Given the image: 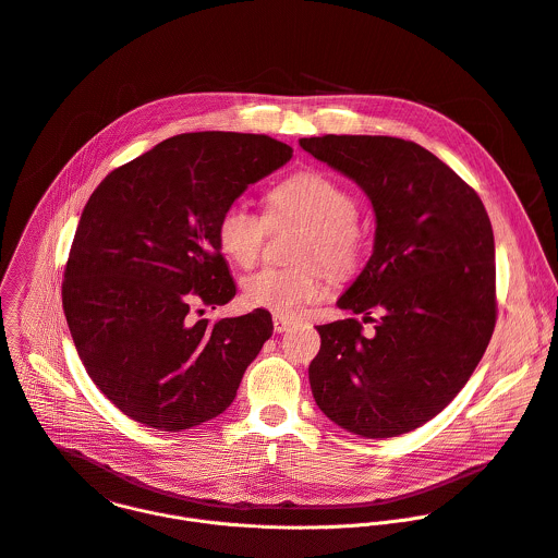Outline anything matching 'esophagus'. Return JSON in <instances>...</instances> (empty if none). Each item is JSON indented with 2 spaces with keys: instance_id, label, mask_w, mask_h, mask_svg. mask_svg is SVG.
<instances>
[{
  "instance_id": "1",
  "label": "esophagus",
  "mask_w": 558,
  "mask_h": 558,
  "mask_svg": "<svg viewBox=\"0 0 558 558\" xmlns=\"http://www.w3.org/2000/svg\"><path fill=\"white\" fill-rule=\"evenodd\" d=\"M291 324H293V319H291V317L274 315V330H276V332H284V330H289V328H291Z\"/></svg>"
}]
</instances>
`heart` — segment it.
<instances>
[{"label": "heart", "instance_id": "1", "mask_svg": "<svg viewBox=\"0 0 558 558\" xmlns=\"http://www.w3.org/2000/svg\"><path fill=\"white\" fill-rule=\"evenodd\" d=\"M295 221L308 228L300 258L322 260L335 274H350L363 254L365 236L356 223V202L335 177L322 170H300L269 193L267 217L245 199L230 202L217 221V241L228 258L241 267L256 263L271 226ZM326 291L319 265L280 269L263 267L243 280V298L254 308L282 317L298 315Z\"/></svg>", "mask_w": 558, "mask_h": 558}]
</instances>
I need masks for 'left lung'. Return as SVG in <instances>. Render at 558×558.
I'll use <instances>...</instances> for the list:
<instances>
[{
  "label": "left lung",
  "instance_id": "obj_1",
  "mask_svg": "<svg viewBox=\"0 0 558 558\" xmlns=\"http://www.w3.org/2000/svg\"><path fill=\"white\" fill-rule=\"evenodd\" d=\"M300 146L350 177L377 217L373 256L337 300L375 332L363 335L354 317L317 326L313 399L356 436L408 434L456 399L490 341V219L471 185L416 142L322 135Z\"/></svg>",
  "mask_w": 558,
  "mask_h": 558
}]
</instances>
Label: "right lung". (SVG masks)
<instances>
[{
	"label": "right lung",
	"mask_w": 558,
	"mask_h": 558,
	"mask_svg": "<svg viewBox=\"0 0 558 558\" xmlns=\"http://www.w3.org/2000/svg\"><path fill=\"white\" fill-rule=\"evenodd\" d=\"M291 155L269 135L181 133L92 193L65 265L63 311L87 375L135 423L181 432L232 405L274 332L271 315L256 308L210 324L193 311L236 295L219 215Z\"/></svg>",
	"instance_id": "obj_1"
}]
</instances>
